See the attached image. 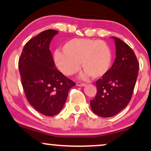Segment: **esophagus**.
Listing matches in <instances>:
<instances>
[{
	"label": "esophagus",
	"mask_w": 151,
	"mask_h": 151,
	"mask_svg": "<svg viewBox=\"0 0 151 151\" xmlns=\"http://www.w3.org/2000/svg\"><path fill=\"white\" fill-rule=\"evenodd\" d=\"M76 85L79 87H84L86 85V84L84 83H82V82H76Z\"/></svg>",
	"instance_id": "1"
}]
</instances>
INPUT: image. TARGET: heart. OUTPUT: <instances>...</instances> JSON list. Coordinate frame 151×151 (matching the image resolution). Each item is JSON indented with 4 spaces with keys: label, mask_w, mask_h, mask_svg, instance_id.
Here are the masks:
<instances>
[{
    "label": "heart",
    "mask_w": 151,
    "mask_h": 151,
    "mask_svg": "<svg viewBox=\"0 0 151 151\" xmlns=\"http://www.w3.org/2000/svg\"><path fill=\"white\" fill-rule=\"evenodd\" d=\"M54 58L59 69L66 76L78 71L81 61L85 78L90 76L99 78L106 75L112 62L111 50L105 42L87 38L68 40L63 46V51L55 52Z\"/></svg>",
    "instance_id": "b5f03b06"
}]
</instances>
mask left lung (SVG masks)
<instances>
[{"mask_svg": "<svg viewBox=\"0 0 151 151\" xmlns=\"http://www.w3.org/2000/svg\"><path fill=\"white\" fill-rule=\"evenodd\" d=\"M115 55L112 67L96 82L97 92L90 101L95 114L109 118L118 114L127 106L132 96L139 73V64L131 47L116 37Z\"/></svg>", "mask_w": 151, "mask_h": 151, "instance_id": "obj_1", "label": "left lung"}]
</instances>
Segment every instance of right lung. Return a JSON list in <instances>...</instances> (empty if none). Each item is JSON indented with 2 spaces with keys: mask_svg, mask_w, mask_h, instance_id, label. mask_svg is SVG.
Returning a JSON list of instances; mask_svg holds the SVG:
<instances>
[{
  "mask_svg": "<svg viewBox=\"0 0 151 151\" xmlns=\"http://www.w3.org/2000/svg\"><path fill=\"white\" fill-rule=\"evenodd\" d=\"M58 31L48 29L29 40L19 59V70L25 95L35 109L46 116L60 112L75 83L55 66L50 50Z\"/></svg>",
  "mask_w": 151,
  "mask_h": 151,
  "instance_id": "1",
  "label": "right lung"
}]
</instances>
